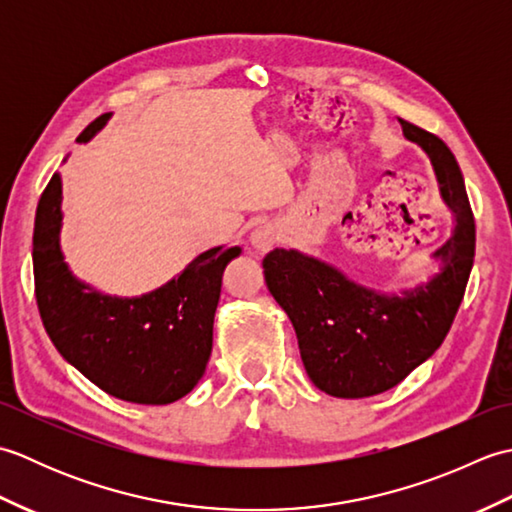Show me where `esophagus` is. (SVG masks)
<instances>
[{"label": "esophagus", "instance_id": "esophagus-1", "mask_svg": "<svg viewBox=\"0 0 512 512\" xmlns=\"http://www.w3.org/2000/svg\"><path fill=\"white\" fill-rule=\"evenodd\" d=\"M279 242V231L273 224H259L253 233H250V244L257 250L259 255L268 253L270 248Z\"/></svg>", "mask_w": 512, "mask_h": 512}]
</instances>
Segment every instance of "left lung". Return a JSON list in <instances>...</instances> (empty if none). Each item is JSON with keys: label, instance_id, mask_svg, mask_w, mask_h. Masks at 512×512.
<instances>
[{"label": "left lung", "instance_id": "obj_1", "mask_svg": "<svg viewBox=\"0 0 512 512\" xmlns=\"http://www.w3.org/2000/svg\"><path fill=\"white\" fill-rule=\"evenodd\" d=\"M400 125L429 156L455 217L453 235L433 253L442 262L438 275L385 295L299 250L275 248L264 257L266 286L292 321L303 367L336 398L383 394L427 361L451 328L473 268L475 220L458 160L438 136L407 121Z\"/></svg>", "mask_w": 512, "mask_h": 512}]
</instances>
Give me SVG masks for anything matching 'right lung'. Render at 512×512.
I'll use <instances>...</instances> for the list:
<instances>
[{"instance_id": "1", "label": "right lung", "mask_w": 512, "mask_h": 512, "mask_svg": "<svg viewBox=\"0 0 512 512\" xmlns=\"http://www.w3.org/2000/svg\"><path fill=\"white\" fill-rule=\"evenodd\" d=\"M103 114L83 129L88 143ZM61 176L41 193L32 235L37 306L59 354L105 394L136 405H169L200 383L213 347L222 273L242 248L215 246L147 295L110 297L76 279L63 262Z\"/></svg>"}]
</instances>
